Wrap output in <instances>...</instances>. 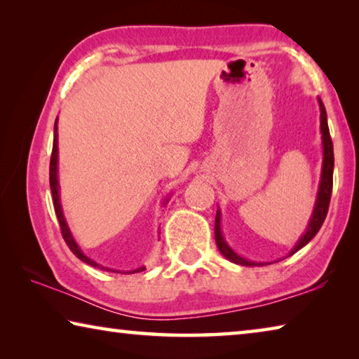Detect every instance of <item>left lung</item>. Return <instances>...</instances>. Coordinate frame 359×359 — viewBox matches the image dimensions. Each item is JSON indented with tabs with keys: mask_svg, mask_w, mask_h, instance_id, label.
Masks as SVG:
<instances>
[{
	"mask_svg": "<svg viewBox=\"0 0 359 359\" xmlns=\"http://www.w3.org/2000/svg\"><path fill=\"white\" fill-rule=\"evenodd\" d=\"M318 104H320V130H321V139H323V168H321V179H320V187L317 193V201H315V208H313L311 220H309L307 231L301 236V239L297 241V244L293 247V250L290 252V255L301 250L304 245L309 244V242L315 238V234L318 233L321 224L325 222L327 209H330L331 193H332L334 149H332V141L330 136V128H327L326 109L323 106V102H321V100H318ZM215 242H217L218 250H220L223 257L229 259L231 263H236L241 266H264L263 263H255V261H248L245 258L239 257V255L226 244V241L223 239L222 228H220V210H217V217H215Z\"/></svg>",
	"mask_w": 359,
	"mask_h": 359,
	"instance_id": "left-lung-1",
	"label": "left lung"
}]
</instances>
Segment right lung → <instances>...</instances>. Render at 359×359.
I'll return each mask as SVG.
<instances>
[{
  "mask_svg": "<svg viewBox=\"0 0 359 359\" xmlns=\"http://www.w3.org/2000/svg\"><path fill=\"white\" fill-rule=\"evenodd\" d=\"M58 120V118H57ZM57 120H55V126H53V147H52V156H50V172H48V179H50V191H52V201H53V208H55V214L58 218V223H60V229H62V236L66 242V245L69 247V250L76 255V257L83 261V263H87L93 267H98V269L102 271H112V272H120V271H115V269H109V267H104L96 263V261L90 259L87 255H85L81 247L77 245V242L72 238L71 231L68 223L65 220V215H63V209H62V204H60V185H58V126H57ZM145 267H137V269H133L128 271V274H135V272H141L144 271Z\"/></svg>",
  "mask_w": 359,
  "mask_h": 359,
  "instance_id": "add662e5",
  "label": "right lung"
}]
</instances>
